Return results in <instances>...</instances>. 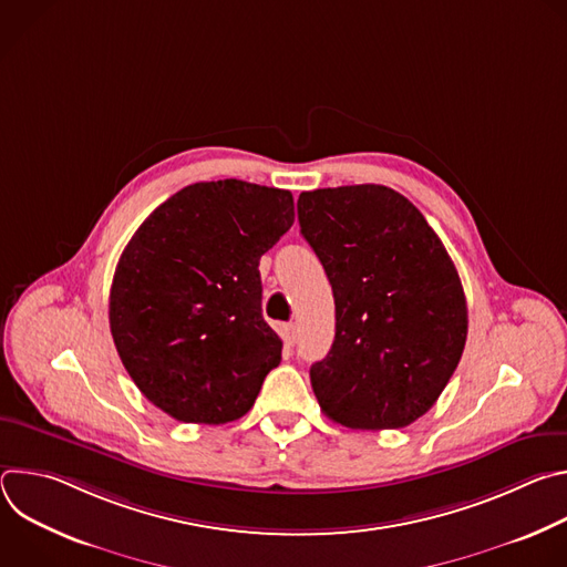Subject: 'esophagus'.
Here are the masks:
<instances>
[{
    "label": "esophagus",
    "mask_w": 567,
    "mask_h": 567,
    "mask_svg": "<svg viewBox=\"0 0 567 567\" xmlns=\"http://www.w3.org/2000/svg\"><path fill=\"white\" fill-rule=\"evenodd\" d=\"M296 337H298V330H296V322H289V326L282 328V341L287 348H291L296 343Z\"/></svg>",
    "instance_id": "obj_1"
}]
</instances>
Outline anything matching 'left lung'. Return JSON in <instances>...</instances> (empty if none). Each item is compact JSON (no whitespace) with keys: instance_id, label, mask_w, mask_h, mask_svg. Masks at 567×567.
Instances as JSON below:
<instances>
[{"instance_id":"left-lung-1","label":"left lung","mask_w":567,"mask_h":567,"mask_svg":"<svg viewBox=\"0 0 567 567\" xmlns=\"http://www.w3.org/2000/svg\"><path fill=\"white\" fill-rule=\"evenodd\" d=\"M298 221L337 305L332 350L309 370L320 411L359 431L413 424L466 343V298L442 239L377 184L300 193Z\"/></svg>"}]
</instances>
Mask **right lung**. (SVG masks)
<instances>
[{
  "label": "right lung",
  "instance_id": "1",
  "mask_svg": "<svg viewBox=\"0 0 567 567\" xmlns=\"http://www.w3.org/2000/svg\"><path fill=\"white\" fill-rule=\"evenodd\" d=\"M291 224L289 190L224 179L182 188L132 235L112 280L110 328L156 409L213 426L251 411L282 359L258 267Z\"/></svg>",
  "mask_w": 567,
  "mask_h": 567
}]
</instances>
